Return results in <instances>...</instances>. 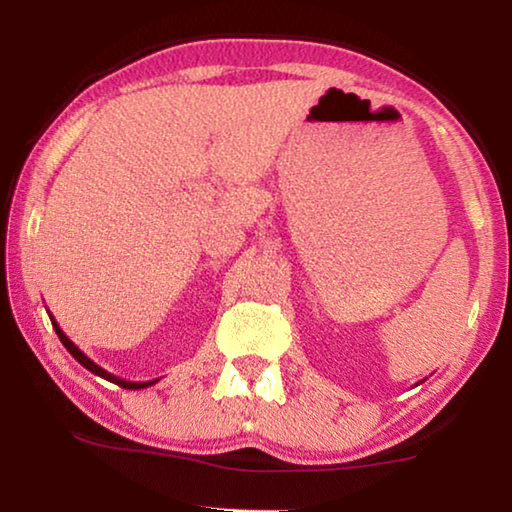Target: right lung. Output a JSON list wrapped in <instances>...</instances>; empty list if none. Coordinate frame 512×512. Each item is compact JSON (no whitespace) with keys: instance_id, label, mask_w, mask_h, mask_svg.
<instances>
[{"instance_id":"1","label":"right lung","mask_w":512,"mask_h":512,"mask_svg":"<svg viewBox=\"0 0 512 512\" xmlns=\"http://www.w3.org/2000/svg\"><path fill=\"white\" fill-rule=\"evenodd\" d=\"M49 318H51V325H54V329H56L60 343L65 345L67 352L72 354V357H74L76 361H79L83 368H88L90 372H94V375L108 379V381H112V384H117V386H121V388H128V391H140V388H149V386H153V384H158V379H151V381H128V379L115 377V375H112V372H108V370H103V368L99 366V363H94V361L88 357V354H83L79 348H76V345H74L72 341L67 339V334L63 332V329H60V325L56 323L54 316L49 314Z\"/></svg>"}]
</instances>
